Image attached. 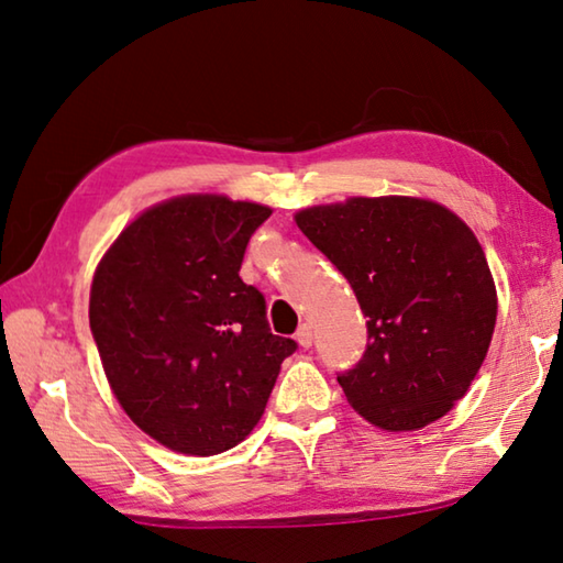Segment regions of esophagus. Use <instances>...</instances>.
Segmentation results:
<instances>
[{"label": "esophagus", "mask_w": 563, "mask_h": 563, "mask_svg": "<svg viewBox=\"0 0 563 563\" xmlns=\"http://www.w3.org/2000/svg\"><path fill=\"white\" fill-rule=\"evenodd\" d=\"M295 342H298L300 346H305V350H308V346H312V327L310 324H302L298 332H295Z\"/></svg>", "instance_id": "1"}]
</instances>
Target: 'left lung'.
I'll return each mask as SVG.
<instances>
[{"instance_id":"8db88e82","label":"left lung","mask_w":563,"mask_h":563,"mask_svg":"<svg viewBox=\"0 0 563 563\" xmlns=\"http://www.w3.org/2000/svg\"><path fill=\"white\" fill-rule=\"evenodd\" d=\"M350 280L366 352L336 376L346 401L388 433L418 431L467 394L497 322V288L467 223L421 197H350L295 213Z\"/></svg>"}]
</instances>
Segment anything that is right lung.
Returning <instances> with one entry per match:
<instances>
[{
	"instance_id": "obj_1",
	"label": "right lung",
	"mask_w": 563,
	"mask_h": 563,
	"mask_svg": "<svg viewBox=\"0 0 563 563\" xmlns=\"http://www.w3.org/2000/svg\"><path fill=\"white\" fill-rule=\"evenodd\" d=\"M273 213L227 194H181L132 219L90 283V330L110 391L140 431L184 455H219L258 426L288 336L241 280Z\"/></svg>"
}]
</instances>
